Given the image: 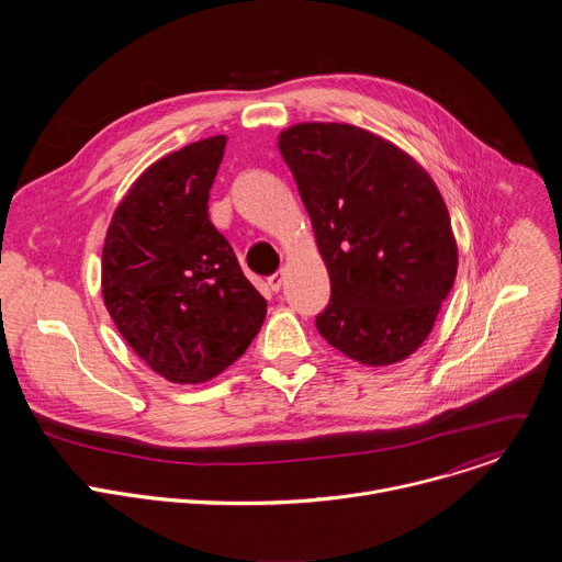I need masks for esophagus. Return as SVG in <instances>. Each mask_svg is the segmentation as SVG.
I'll list each match as a JSON object with an SVG mask.
<instances>
[{"label": "esophagus", "instance_id": "esophagus-1", "mask_svg": "<svg viewBox=\"0 0 562 562\" xmlns=\"http://www.w3.org/2000/svg\"><path fill=\"white\" fill-rule=\"evenodd\" d=\"M282 280H284V273L280 271V273H273L271 278H269V289L273 291V293H278L280 289H282Z\"/></svg>", "mask_w": 562, "mask_h": 562}]
</instances>
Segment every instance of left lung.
<instances>
[{
    "label": "left lung",
    "instance_id": "1",
    "mask_svg": "<svg viewBox=\"0 0 562 562\" xmlns=\"http://www.w3.org/2000/svg\"><path fill=\"white\" fill-rule=\"evenodd\" d=\"M331 280L315 327L367 367L409 358L427 340L458 271L447 204L393 142L338 122L278 135Z\"/></svg>",
    "mask_w": 562,
    "mask_h": 562
}]
</instances>
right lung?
<instances>
[{"mask_svg": "<svg viewBox=\"0 0 562 562\" xmlns=\"http://www.w3.org/2000/svg\"><path fill=\"white\" fill-rule=\"evenodd\" d=\"M226 135L153 162L117 204L102 249L104 306L128 347L169 382L220 375L258 336L267 300L209 220Z\"/></svg>", "mask_w": 562, "mask_h": 562, "instance_id": "add662e5", "label": "right lung"}]
</instances>
